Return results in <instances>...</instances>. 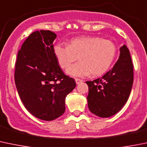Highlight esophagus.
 <instances>
[{
  "mask_svg": "<svg viewBox=\"0 0 147 147\" xmlns=\"http://www.w3.org/2000/svg\"><path fill=\"white\" fill-rule=\"evenodd\" d=\"M75 82H76L77 85H79V84H81L82 82V80L80 79H78V78H76L75 79Z\"/></svg>",
  "mask_w": 147,
  "mask_h": 147,
  "instance_id": "34e87169",
  "label": "esophagus"
}]
</instances>
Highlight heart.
<instances>
[{"label":"heart","instance_id":"heart-1","mask_svg":"<svg viewBox=\"0 0 147 147\" xmlns=\"http://www.w3.org/2000/svg\"><path fill=\"white\" fill-rule=\"evenodd\" d=\"M54 55L62 69L71 66L67 73L73 77L100 76L111 66L116 55V47L109 39L98 36H80L69 41L67 46L58 43L54 46Z\"/></svg>","mask_w":147,"mask_h":147}]
</instances>
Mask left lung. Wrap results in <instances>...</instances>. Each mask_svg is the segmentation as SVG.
<instances>
[{"instance_id": "1", "label": "left lung", "mask_w": 147, "mask_h": 147, "mask_svg": "<svg viewBox=\"0 0 147 147\" xmlns=\"http://www.w3.org/2000/svg\"><path fill=\"white\" fill-rule=\"evenodd\" d=\"M134 81V69L129 49L123 45L113 69L102 78L87 81L88 108L93 114L108 118L117 113L129 99Z\"/></svg>"}]
</instances>
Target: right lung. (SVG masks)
I'll use <instances>...</instances> for the list:
<instances>
[{
  "instance_id": "1",
  "label": "right lung",
  "mask_w": 147,
  "mask_h": 147,
  "mask_svg": "<svg viewBox=\"0 0 147 147\" xmlns=\"http://www.w3.org/2000/svg\"><path fill=\"white\" fill-rule=\"evenodd\" d=\"M57 35L51 31L33 32L21 46L16 62L14 79L18 95L33 116L52 121L65 111V98L76 86L65 75L53 52Z\"/></svg>"
}]
</instances>
